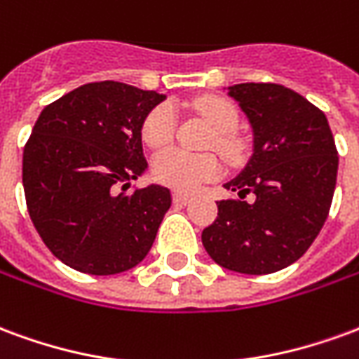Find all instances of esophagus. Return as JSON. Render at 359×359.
I'll use <instances>...</instances> for the list:
<instances>
[{"label": "esophagus", "mask_w": 359, "mask_h": 359, "mask_svg": "<svg viewBox=\"0 0 359 359\" xmlns=\"http://www.w3.org/2000/svg\"><path fill=\"white\" fill-rule=\"evenodd\" d=\"M190 194H184V192H172V202L175 203H188L190 202Z\"/></svg>", "instance_id": "esophagus-1"}]
</instances>
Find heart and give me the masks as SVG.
Returning a JSON list of instances; mask_svg holds the SVG:
<instances>
[{"label": "heart", "instance_id": "b5f03b06", "mask_svg": "<svg viewBox=\"0 0 359 359\" xmlns=\"http://www.w3.org/2000/svg\"><path fill=\"white\" fill-rule=\"evenodd\" d=\"M190 107L215 130L211 146H215L229 159H236L241 156L242 142L234 134L241 115L231 100L219 95H202L196 97ZM175 133L177 113L171 103L156 105L142 123V140L151 149L167 148L175 138ZM151 175L165 187L190 192L205 180L219 177L221 163L213 154H188L179 148H171L157 154L151 163Z\"/></svg>", "mask_w": 359, "mask_h": 359}]
</instances>
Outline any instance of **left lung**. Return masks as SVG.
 <instances>
[{
    "label": "left lung",
    "mask_w": 359,
    "mask_h": 359,
    "mask_svg": "<svg viewBox=\"0 0 359 359\" xmlns=\"http://www.w3.org/2000/svg\"><path fill=\"white\" fill-rule=\"evenodd\" d=\"M254 133V154L217 202V219L203 229L211 259L246 275L275 273L300 259L331 210L339 151L321 109L271 82L229 86ZM248 194L254 203H244Z\"/></svg>",
    "instance_id": "left-lung-1"
}]
</instances>
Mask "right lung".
Segmentation results:
<instances>
[{
	"instance_id": "obj_1",
	"label": "right lung",
	"mask_w": 359,
	"mask_h": 359,
	"mask_svg": "<svg viewBox=\"0 0 359 359\" xmlns=\"http://www.w3.org/2000/svg\"><path fill=\"white\" fill-rule=\"evenodd\" d=\"M163 100L123 82H90L40 113L22 154V187L36 231L69 267L115 275L148 256L171 192L125 190L148 169L142 123Z\"/></svg>"
}]
</instances>
